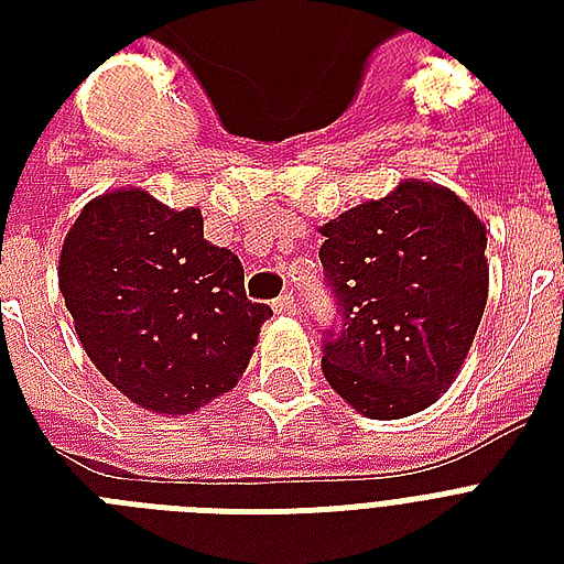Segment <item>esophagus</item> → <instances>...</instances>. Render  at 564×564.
Wrapping results in <instances>:
<instances>
[{
  "label": "esophagus",
  "mask_w": 564,
  "mask_h": 564,
  "mask_svg": "<svg viewBox=\"0 0 564 564\" xmlns=\"http://www.w3.org/2000/svg\"><path fill=\"white\" fill-rule=\"evenodd\" d=\"M272 310L278 313V316H295V310H299V304H295V295H292V292H286V295H278V299L272 301Z\"/></svg>",
  "instance_id": "34e87169"
}]
</instances>
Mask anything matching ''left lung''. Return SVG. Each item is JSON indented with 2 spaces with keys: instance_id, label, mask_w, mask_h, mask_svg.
<instances>
[{
  "instance_id": "obj_1",
  "label": "left lung",
  "mask_w": 564,
  "mask_h": 564,
  "mask_svg": "<svg viewBox=\"0 0 564 564\" xmlns=\"http://www.w3.org/2000/svg\"><path fill=\"white\" fill-rule=\"evenodd\" d=\"M343 307L325 339L330 389L366 419H406L451 389L489 299L486 225L454 189L403 178L318 228Z\"/></svg>"
}]
</instances>
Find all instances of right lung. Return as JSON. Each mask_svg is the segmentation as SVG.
I'll return each instance as SVG.
<instances>
[{
  "label": "right lung",
  "mask_w": 564,
  "mask_h": 564,
  "mask_svg": "<svg viewBox=\"0 0 564 564\" xmlns=\"http://www.w3.org/2000/svg\"><path fill=\"white\" fill-rule=\"evenodd\" d=\"M242 263L204 239L198 207L126 187L84 204L57 260L75 334L105 380L161 415L230 392L272 316L246 299Z\"/></svg>",
  "instance_id": "add662e5"
}]
</instances>
